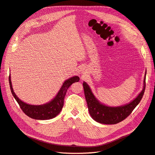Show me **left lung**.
Returning a JSON list of instances; mask_svg holds the SVG:
<instances>
[{
    "label": "left lung",
    "mask_w": 155,
    "mask_h": 155,
    "mask_svg": "<svg viewBox=\"0 0 155 155\" xmlns=\"http://www.w3.org/2000/svg\"><path fill=\"white\" fill-rule=\"evenodd\" d=\"M146 75L144 80V88L138 96L130 104L117 107H108L100 104L95 98L89 85L84 82L85 97L91 117L96 122L105 124H114L123 121L130 115L142 98L146 87Z\"/></svg>",
    "instance_id": "left-lung-1"
}]
</instances>
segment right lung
I'll use <instances>...</instances> for the list:
<instances>
[{
  "mask_svg": "<svg viewBox=\"0 0 155 155\" xmlns=\"http://www.w3.org/2000/svg\"><path fill=\"white\" fill-rule=\"evenodd\" d=\"M79 77L77 76L69 78L64 82L61 87L58 94L50 102L42 105H32L25 104L21 101L14 93L12 84L11 81V76H9V82L11 93L14 96L15 99L20 105L22 111L24 112L27 116L31 118L38 120H47L50 119L57 116L61 111L64 105V99L68 89L70 85L79 81Z\"/></svg>",
  "mask_w": 155,
  "mask_h": 155,
  "instance_id": "add662e5",
  "label": "right lung"
}]
</instances>
